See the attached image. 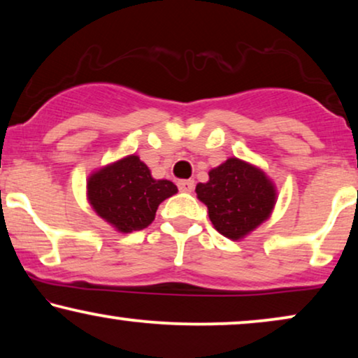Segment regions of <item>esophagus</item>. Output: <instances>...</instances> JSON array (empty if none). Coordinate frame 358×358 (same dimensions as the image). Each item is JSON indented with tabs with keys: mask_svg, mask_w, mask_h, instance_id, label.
<instances>
[{
	"mask_svg": "<svg viewBox=\"0 0 358 358\" xmlns=\"http://www.w3.org/2000/svg\"><path fill=\"white\" fill-rule=\"evenodd\" d=\"M178 187L179 190H182V192H192L195 187V182L192 179H180L178 180Z\"/></svg>",
	"mask_w": 358,
	"mask_h": 358,
	"instance_id": "1",
	"label": "esophagus"
}]
</instances>
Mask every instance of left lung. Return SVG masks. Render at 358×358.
Instances as JSON below:
<instances>
[{"label": "left lung", "instance_id": "8db88e82", "mask_svg": "<svg viewBox=\"0 0 358 358\" xmlns=\"http://www.w3.org/2000/svg\"><path fill=\"white\" fill-rule=\"evenodd\" d=\"M208 176V182L197 184L195 192L208 207V217L223 236L243 238L271 215L275 189L262 171L229 158Z\"/></svg>", "mask_w": 358, "mask_h": 358}]
</instances>
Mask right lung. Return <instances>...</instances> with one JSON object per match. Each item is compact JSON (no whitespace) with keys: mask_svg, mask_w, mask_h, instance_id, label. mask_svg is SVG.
Listing matches in <instances>:
<instances>
[{"mask_svg":"<svg viewBox=\"0 0 358 358\" xmlns=\"http://www.w3.org/2000/svg\"><path fill=\"white\" fill-rule=\"evenodd\" d=\"M176 192L171 180L151 178L138 156L117 161L87 180V195L97 215L122 233L140 231L153 223L158 205Z\"/></svg>","mask_w":358,"mask_h":358,"instance_id":"obj_1","label":"right lung"}]
</instances>
